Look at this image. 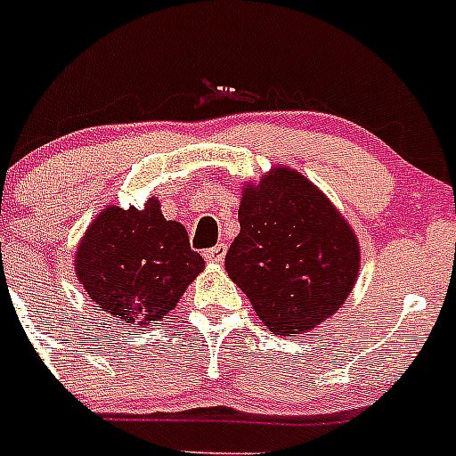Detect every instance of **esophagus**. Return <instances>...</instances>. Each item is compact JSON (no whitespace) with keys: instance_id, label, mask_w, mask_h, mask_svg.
<instances>
[{"instance_id":"34e87169","label":"esophagus","mask_w":456,"mask_h":456,"mask_svg":"<svg viewBox=\"0 0 456 456\" xmlns=\"http://www.w3.org/2000/svg\"><path fill=\"white\" fill-rule=\"evenodd\" d=\"M203 257H206V262H224L225 246L224 244H216L215 248H208L206 253H203Z\"/></svg>"}]
</instances>
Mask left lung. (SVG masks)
Instances as JSON below:
<instances>
[{
    "instance_id": "8db88e82",
    "label": "left lung",
    "mask_w": 456,
    "mask_h": 456,
    "mask_svg": "<svg viewBox=\"0 0 456 456\" xmlns=\"http://www.w3.org/2000/svg\"><path fill=\"white\" fill-rule=\"evenodd\" d=\"M225 271L271 332L296 337L348 298L359 244L319 187L289 167H273L244 187Z\"/></svg>"
}]
</instances>
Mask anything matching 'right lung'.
Wrapping results in <instances>:
<instances>
[{"instance_id": "1", "label": "right lung", "mask_w": 456, "mask_h": 456, "mask_svg": "<svg viewBox=\"0 0 456 456\" xmlns=\"http://www.w3.org/2000/svg\"><path fill=\"white\" fill-rule=\"evenodd\" d=\"M74 262L92 303L133 328L165 319L206 266L185 225L167 221L153 196L142 210L110 206L94 216Z\"/></svg>"}]
</instances>
